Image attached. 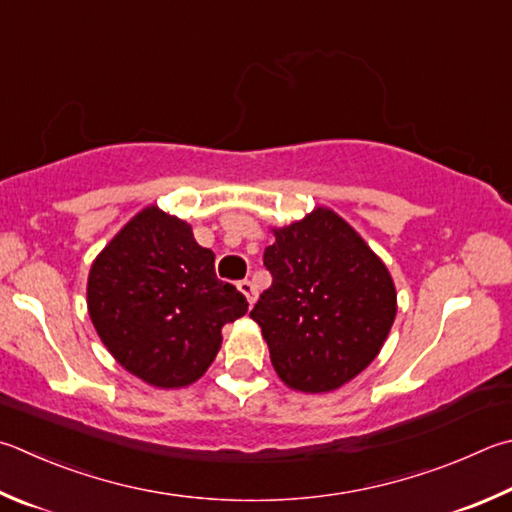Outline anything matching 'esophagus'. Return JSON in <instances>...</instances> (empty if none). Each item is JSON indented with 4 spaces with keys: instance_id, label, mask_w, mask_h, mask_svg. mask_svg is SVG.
I'll use <instances>...</instances> for the list:
<instances>
[{
    "instance_id": "esophagus-1",
    "label": "esophagus",
    "mask_w": 512,
    "mask_h": 512,
    "mask_svg": "<svg viewBox=\"0 0 512 512\" xmlns=\"http://www.w3.org/2000/svg\"><path fill=\"white\" fill-rule=\"evenodd\" d=\"M237 288H239L241 293L246 295V300H248L250 304H253V302L257 300V288H255V284L250 282V280H241V282H237Z\"/></svg>"
}]
</instances>
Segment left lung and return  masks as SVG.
Wrapping results in <instances>:
<instances>
[{"label": "left lung", "instance_id": "left-lung-1", "mask_svg": "<svg viewBox=\"0 0 512 512\" xmlns=\"http://www.w3.org/2000/svg\"><path fill=\"white\" fill-rule=\"evenodd\" d=\"M264 250L273 284L250 311L284 385L324 394L349 383L383 349L396 288L365 239L329 208L273 228Z\"/></svg>", "mask_w": 512, "mask_h": 512}]
</instances>
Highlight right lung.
Returning a JSON list of instances; mask_svg holds the SVG:
<instances>
[{
  "label": "right lung",
  "mask_w": 512,
  "mask_h": 512,
  "mask_svg": "<svg viewBox=\"0 0 512 512\" xmlns=\"http://www.w3.org/2000/svg\"><path fill=\"white\" fill-rule=\"evenodd\" d=\"M89 318L102 345L147 385H192L212 365L221 329L248 311L235 286L217 280L215 253L192 226L147 206L94 259Z\"/></svg>",
  "instance_id": "obj_1"
}]
</instances>
